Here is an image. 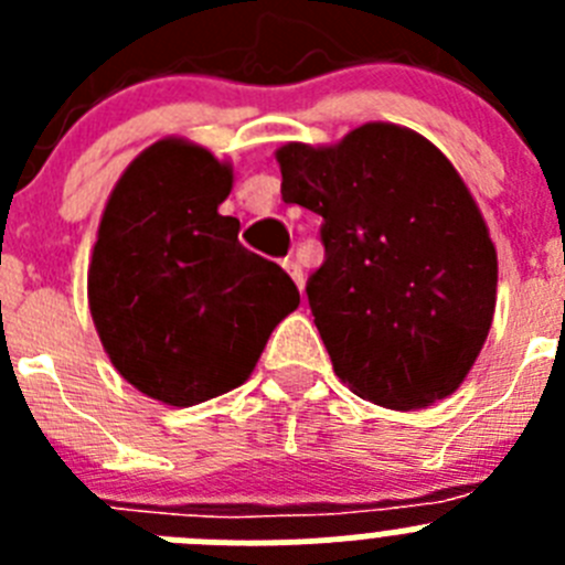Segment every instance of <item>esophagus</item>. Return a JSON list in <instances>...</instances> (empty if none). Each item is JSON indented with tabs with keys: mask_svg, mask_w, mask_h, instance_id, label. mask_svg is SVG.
Here are the masks:
<instances>
[{
	"mask_svg": "<svg viewBox=\"0 0 565 565\" xmlns=\"http://www.w3.org/2000/svg\"><path fill=\"white\" fill-rule=\"evenodd\" d=\"M282 268H286V271L291 274V279H294V282H297V288L306 286V274H302V266H299L297 259H294V257L282 259Z\"/></svg>",
	"mask_w": 565,
	"mask_h": 565,
	"instance_id": "obj_1",
	"label": "esophagus"
}]
</instances>
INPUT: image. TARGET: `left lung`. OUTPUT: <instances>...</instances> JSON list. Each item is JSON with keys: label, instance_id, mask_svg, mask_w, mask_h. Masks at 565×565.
Returning <instances> with one entry per match:
<instances>
[{"label": "left lung", "instance_id": "1", "mask_svg": "<svg viewBox=\"0 0 565 565\" xmlns=\"http://www.w3.org/2000/svg\"><path fill=\"white\" fill-rule=\"evenodd\" d=\"M282 201L322 217L308 306L333 373L391 411L447 398L487 339L498 257L452 163L413 129L364 124L277 152Z\"/></svg>", "mask_w": 565, "mask_h": 565}]
</instances>
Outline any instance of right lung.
<instances>
[{"mask_svg": "<svg viewBox=\"0 0 565 565\" xmlns=\"http://www.w3.org/2000/svg\"><path fill=\"white\" fill-rule=\"evenodd\" d=\"M232 169L194 143L143 149L109 194L87 294L96 331L129 384L174 407L248 379L274 328L299 306L277 263L237 239L217 206Z\"/></svg>", "mask_w": 565, "mask_h": 565, "instance_id": "obj_1", "label": "right lung"}]
</instances>
